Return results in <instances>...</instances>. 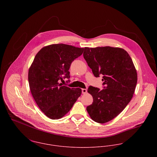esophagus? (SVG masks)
Returning <instances> with one entry per match:
<instances>
[{"instance_id": "esophagus-1", "label": "esophagus", "mask_w": 157, "mask_h": 157, "mask_svg": "<svg viewBox=\"0 0 157 157\" xmlns=\"http://www.w3.org/2000/svg\"><path fill=\"white\" fill-rule=\"evenodd\" d=\"M82 94H85L87 92L86 89H82Z\"/></svg>"}]
</instances>
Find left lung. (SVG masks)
<instances>
[{
	"label": "left lung",
	"instance_id": "obj_1",
	"mask_svg": "<svg viewBox=\"0 0 157 157\" xmlns=\"http://www.w3.org/2000/svg\"><path fill=\"white\" fill-rule=\"evenodd\" d=\"M83 57L95 77L103 76L104 89L90 86L93 97L86 110L95 122H108L122 112L133 97L137 74L132 60L123 49L111 46L85 48Z\"/></svg>",
	"mask_w": 157,
	"mask_h": 157
}]
</instances>
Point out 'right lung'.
I'll use <instances>...</instances> for the list:
<instances>
[{"label": "right lung", "instance_id": "1", "mask_svg": "<svg viewBox=\"0 0 157 157\" xmlns=\"http://www.w3.org/2000/svg\"><path fill=\"white\" fill-rule=\"evenodd\" d=\"M83 50L62 44L45 46L36 54L29 69L31 94L40 110L51 119L63 117L81 95L80 88H70L59 82L70 78L71 65Z\"/></svg>", "mask_w": 157, "mask_h": 157}]
</instances>
